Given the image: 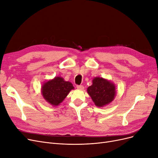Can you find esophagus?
Instances as JSON below:
<instances>
[{"mask_svg": "<svg viewBox=\"0 0 158 158\" xmlns=\"http://www.w3.org/2000/svg\"><path fill=\"white\" fill-rule=\"evenodd\" d=\"M76 88H77L78 89H80V90H82L84 88L82 85H78L77 86H76Z\"/></svg>", "mask_w": 158, "mask_h": 158, "instance_id": "esophagus-1", "label": "esophagus"}]
</instances>
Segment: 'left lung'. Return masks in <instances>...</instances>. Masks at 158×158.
Segmentation results:
<instances>
[{
	"label": "left lung",
	"mask_w": 158,
	"mask_h": 158,
	"mask_svg": "<svg viewBox=\"0 0 158 158\" xmlns=\"http://www.w3.org/2000/svg\"><path fill=\"white\" fill-rule=\"evenodd\" d=\"M92 82V85L88 88V93L95 106L103 107L111 103L116 94L114 85L103 78H95Z\"/></svg>",
	"instance_id": "8db88e82"
}]
</instances>
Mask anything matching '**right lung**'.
I'll return each mask as SVG.
<instances>
[{
	"label": "right lung",
	"instance_id": "obj_1",
	"mask_svg": "<svg viewBox=\"0 0 158 158\" xmlns=\"http://www.w3.org/2000/svg\"><path fill=\"white\" fill-rule=\"evenodd\" d=\"M73 89H74L73 84L58 76L44 84L42 86V95L46 101L52 106H58Z\"/></svg>",
	"mask_w": 158,
	"mask_h": 158
}]
</instances>
